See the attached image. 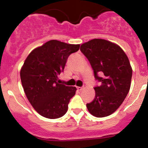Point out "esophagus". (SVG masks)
Instances as JSON below:
<instances>
[{"mask_svg": "<svg viewBox=\"0 0 148 148\" xmlns=\"http://www.w3.org/2000/svg\"><path fill=\"white\" fill-rule=\"evenodd\" d=\"M84 89L83 87H77V90H79V91H81V90H82Z\"/></svg>", "mask_w": 148, "mask_h": 148, "instance_id": "esophagus-1", "label": "esophagus"}]
</instances>
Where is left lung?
Wrapping results in <instances>:
<instances>
[{
  "label": "left lung",
  "instance_id": "obj_1",
  "mask_svg": "<svg viewBox=\"0 0 148 148\" xmlns=\"http://www.w3.org/2000/svg\"><path fill=\"white\" fill-rule=\"evenodd\" d=\"M80 50L90 61L95 80V96L87 108L92 116L105 117L113 113L126 98L132 78V68L119 46L104 39H92Z\"/></svg>",
  "mask_w": 148,
  "mask_h": 148
}]
</instances>
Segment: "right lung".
<instances>
[{
	"instance_id": "1",
	"label": "right lung",
	"mask_w": 148,
	"mask_h": 148,
	"mask_svg": "<svg viewBox=\"0 0 148 148\" xmlns=\"http://www.w3.org/2000/svg\"><path fill=\"white\" fill-rule=\"evenodd\" d=\"M79 47V44L51 40L27 56L21 70V80L29 101L40 116L53 119L66 113L76 88L58 84L57 79L68 57Z\"/></svg>"
}]
</instances>
